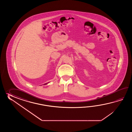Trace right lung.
Returning a JSON list of instances; mask_svg holds the SVG:
<instances>
[{
  "mask_svg": "<svg viewBox=\"0 0 132 132\" xmlns=\"http://www.w3.org/2000/svg\"><path fill=\"white\" fill-rule=\"evenodd\" d=\"M47 84H47H44V85H45V84Z\"/></svg>",
  "mask_w": 132,
  "mask_h": 132,
  "instance_id": "1",
  "label": "right lung"
}]
</instances>
